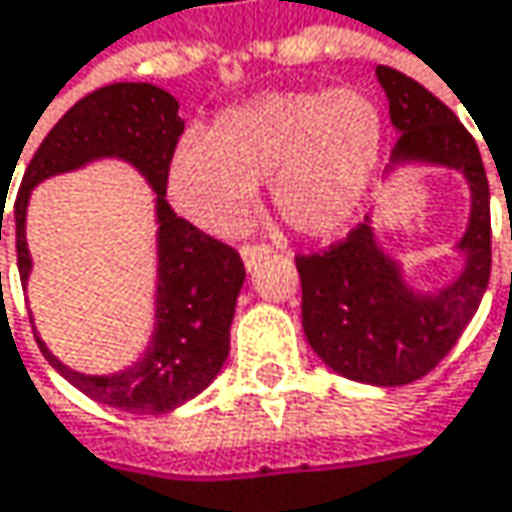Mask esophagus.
<instances>
[{"label":"esophagus","mask_w":512,"mask_h":512,"mask_svg":"<svg viewBox=\"0 0 512 512\" xmlns=\"http://www.w3.org/2000/svg\"><path fill=\"white\" fill-rule=\"evenodd\" d=\"M269 252H272V249H269V246H263V243H249V246H243V249H240V255H243V263H246L249 269H252V266H257V263H260L263 257L269 255Z\"/></svg>","instance_id":"1"}]
</instances>
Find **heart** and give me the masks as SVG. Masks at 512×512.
Returning a JSON list of instances; mask_svg holds the SVG:
<instances>
[{
  "mask_svg": "<svg viewBox=\"0 0 512 512\" xmlns=\"http://www.w3.org/2000/svg\"><path fill=\"white\" fill-rule=\"evenodd\" d=\"M378 108L357 90L266 93L231 108L210 134H187L169 163L175 208L210 234H234L269 181L272 205L304 237L357 213L381 158Z\"/></svg>",
  "mask_w": 512,
  "mask_h": 512,
  "instance_id": "obj_1",
  "label": "heart"
}]
</instances>
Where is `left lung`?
Returning <instances> with one entry per match:
<instances>
[{
  "mask_svg": "<svg viewBox=\"0 0 512 512\" xmlns=\"http://www.w3.org/2000/svg\"><path fill=\"white\" fill-rule=\"evenodd\" d=\"M401 134L393 163L422 161L460 169L472 190L463 240L466 269L437 296H419L375 243L369 216L325 252L296 255L302 278V325L310 349L351 381L401 387L425 378L472 322L492 269L489 184L478 143L448 105L410 75L378 67Z\"/></svg>",
  "mask_w": 512,
  "mask_h": 512,
  "instance_id": "left-lung-1",
  "label": "left lung"
}]
</instances>
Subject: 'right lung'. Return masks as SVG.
I'll return each instance as SVG.
<instances>
[{
    "instance_id": "1",
    "label": "right lung",
    "mask_w": 512,
    "mask_h": 512,
    "mask_svg": "<svg viewBox=\"0 0 512 512\" xmlns=\"http://www.w3.org/2000/svg\"><path fill=\"white\" fill-rule=\"evenodd\" d=\"M181 134L184 119L178 117V102L161 87L137 81L99 87L78 99L37 146L14 202L17 266L25 284L31 272L25 208L34 184L96 158L134 163L152 184L158 196V310L146 354L119 375L93 378L72 372L34 334L46 360L72 387L128 413H166L208 387L228 357L231 319L246 281L237 249L199 231L166 202L169 163Z\"/></svg>"
}]
</instances>
